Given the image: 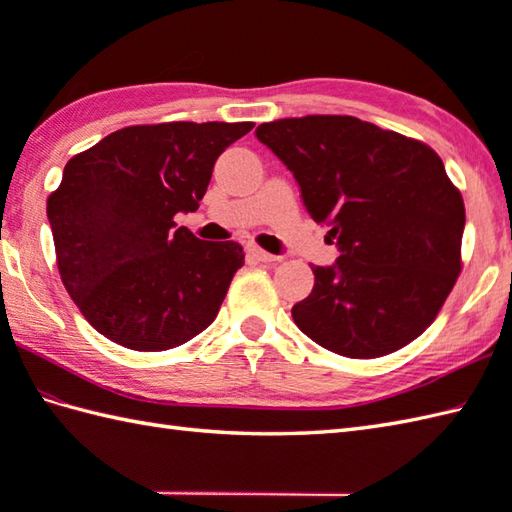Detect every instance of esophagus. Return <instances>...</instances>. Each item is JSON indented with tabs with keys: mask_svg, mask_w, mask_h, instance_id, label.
<instances>
[{
	"mask_svg": "<svg viewBox=\"0 0 512 512\" xmlns=\"http://www.w3.org/2000/svg\"><path fill=\"white\" fill-rule=\"evenodd\" d=\"M246 253H248L250 257H253V259H257V262H277L275 255L266 253V250H262L257 244H248V246H246Z\"/></svg>",
	"mask_w": 512,
	"mask_h": 512,
	"instance_id": "esophagus-1",
	"label": "esophagus"
}]
</instances>
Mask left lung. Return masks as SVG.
<instances>
[{
  "mask_svg": "<svg viewBox=\"0 0 512 512\" xmlns=\"http://www.w3.org/2000/svg\"><path fill=\"white\" fill-rule=\"evenodd\" d=\"M255 134L341 250L332 266H312L314 288L292 306L297 328L347 358L418 339L462 270L464 202L440 156L354 116L281 118Z\"/></svg>",
  "mask_w": 512,
  "mask_h": 512,
  "instance_id": "left-lung-1",
  "label": "left lung"
}]
</instances>
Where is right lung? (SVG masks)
Returning <instances> with one entry per match:
<instances>
[{
	"mask_svg": "<svg viewBox=\"0 0 512 512\" xmlns=\"http://www.w3.org/2000/svg\"><path fill=\"white\" fill-rule=\"evenodd\" d=\"M253 125L123 127L68 160L48 198L57 266L105 339L162 352L213 323L242 246L204 242L173 217L198 209L217 156Z\"/></svg>",
	"mask_w": 512,
	"mask_h": 512,
	"instance_id": "right-lung-1",
	"label": "right lung"
}]
</instances>
